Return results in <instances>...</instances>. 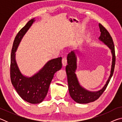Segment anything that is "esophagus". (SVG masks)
<instances>
[{"label": "esophagus", "mask_w": 122, "mask_h": 122, "mask_svg": "<svg viewBox=\"0 0 122 122\" xmlns=\"http://www.w3.org/2000/svg\"><path fill=\"white\" fill-rule=\"evenodd\" d=\"M62 62L63 66H65L67 65V57L66 56H64L63 57L62 60Z\"/></svg>", "instance_id": "34e87169"}]
</instances>
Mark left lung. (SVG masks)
<instances>
[{"mask_svg":"<svg viewBox=\"0 0 122 122\" xmlns=\"http://www.w3.org/2000/svg\"><path fill=\"white\" fill-rule=\"evenodd\" d=\"M101 36L99 38V40L104 43V44L108 46L111 50V53L112 55V61L111 65V69L110 75L107 81L106 84L103 86L102 89L98 92H90L80 86L78 81L77 76L75 74V71L77 68L76 65V56L74 51H71L68 54L67 56V63L66 67V73L67 75L68 83L70 96L73 98L74 101L78 103L84 104L92 102H94L100 97L104 90H106L108 86L110 79L113 75L115 66V46L113 42L110 33L107 30V29L102 26L101 24H99Z\"/></svg>","mask_w":122,"mask_h":122,"instance_id":"1","label":"left lung"}]
</instances>
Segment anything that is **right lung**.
<instances>
[{
    "label": "right lung",
    "instance_id": "add662e5",
    "mask_svg": "<svg viewBox=\"0 0 122 122\" xmlns=\"http://www.w3.org/2000/svg\"><path fill=\"white\" fill-rule=\"evenodd\" d=\"M35 21L30 20L16 35L11 55L10 77L12 85L19 96L32 104L40 103L44 100L55 72L62 68V57L49 61L38 73L32 77L24 76L20 71L15 60V51L25 34Z\"/></svg>",
    "mask_w": 122,
    "mask_h": 122
}]
</instances>
